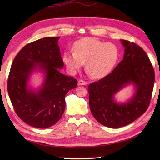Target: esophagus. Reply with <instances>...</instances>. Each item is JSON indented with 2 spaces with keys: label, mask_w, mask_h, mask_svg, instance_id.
<instances>
[{
  "label": "esophagus",
  "mask_w": 160,
  "mask_h": 160,
  "mask_svg": "<svg viewBox=\"0 0 160 160\" xmlns=\"http://www.w3.org/2000/svg\"><path fill=\"white\" fill-rule=\"evenodd\" d=\"M87 82H85V81L84 80H80L79 81H78V85H87Z\"/></svg>",
  "instance_id": "34e87169"
}]
</instances>
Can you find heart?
<instances>
[{
    "label": "heart",
    "instance_id": "1",
    "mask_svg": "<svg viewBox=\"0 0 160 160\" xmlns=\"http://www.w3.org/2000/svg\"><path fill=\"white\" fill-rule=\"evenodd\" d=\"M74 51H66L63 61L68 71L75 74L84 63L86 70L93 78H102L109 75L118 58L117 47L93 38H84L75 43Z\"/></svg>",
    "mask_w": 160,
    "mask_h": 160
}]
</instances>
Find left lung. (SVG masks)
I'll use <instances>...</instances> for the list:
<instances>
[{"label": "left lung", "instance_id": "left-lung-1", "mask_svg": "<svg viewBox=\"0 0 160 160\" xmlns=\"http://www.w3.org/2000/svg\"><path fill=\"white\" fill-rule=\"evenodd\" d=\"M124 47L123 60L112 73L88 86L89 105L96 120L103 126L118 128L133 122L150 104L155 72L145 51L137 44L121 39ZM134 86V94L126 102H118L116 93Z\"/></svg>", "mask_w": 160, "mask_h": 160}]
</instances>
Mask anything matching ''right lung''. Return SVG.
<instances>
[{
    "label": "right lung",
    "mask_w": 160,
    "mask_h": 160,
    "mask_svg": "<svg viewBox=\"0 0 160 160\" xmlns=\"http://www.w3.org/2000/svg\"><path fill=\"white\" fill-rule=\"evenodd\" d=\"M60 37H44L27 44L13 61L8 80V92L16 113L34 128L53 126L63 116L69 90L77 87L76 79L61 73L63 68ZM39 72L43 82L37 88L30 85L31 75Z\"/></svg>",
    "instance_id": "1"
}]
</instances>
